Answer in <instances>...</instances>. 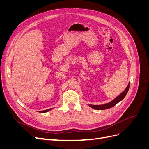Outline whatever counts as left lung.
<instances>
[{
	"instance_id": "1",
	"label": "left lung",
	"mask_w": 149,
	"mask_h": 149,
	"mask_svg": "<svg viewBox=\"0 0 149 149\" xmlns=\"http://www.w3.org/2000/svg\"><path fill=\"white\" fill-rule=\"evenodd\" d=\"M129 86H130V82L129 83L127 86L126 87V88L125 89L124 91L122 92L118 97H116L114 99V100H113L112 101H111L109 102L104 104H102V105L88 104V106L90 107H91V108H93V109H96V110H104V109H109V108H111L112 107L114 106L115 105H116L117 104H118V102H119L120 101H121L125 97V96H126V94H127V92L129 91Z\"/></svg>"
}]
</instances>
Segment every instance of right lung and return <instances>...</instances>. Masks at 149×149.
Listing matches in <instances>:
<instances>
[{
    "instance_id": "1",
    "label": "right lung",
    "mask_w": 149,
    "mask_h": 149,
    "mask_svg": "<svg viewBox=\"0 0 149 149\" xmlns=\"http://www.w3.org/2000/svg\"><path fill=\"white\" fill-rule=\"evenodd\" d=\"M52 109V108H50V109H47V110H44V111H39L40 112H42V113H43V112H48L49 111H51Z\"/></svg>"
}]
</instances>
